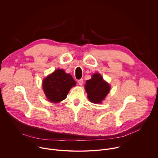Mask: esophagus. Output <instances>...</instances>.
<instances>
[{"label": "esophagus", "instance_id": "obj_1", "mask_svg": "<svg viewBox=\"0 0 158 158\" xmlns=\"http://www.w3.org/2000/svg\"><path fill=\"white\" fill-rule=\"evenodd\" d=\"M83 82H84V81H83L82 79H79V80L77 81V82H78V84H79L80 85H82L83 84Z\"/></svg>", "mask_w": 158, "mask_h": 158}]
</instances>
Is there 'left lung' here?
<instances>
[{"instance_id": "1", "label": "left lung", "mask_w": 158, "mask_h": 158, "mask_svg": "<svg viewBox=\"0 0 158 158\" xmlns=\"http://www.w3.org/2000/svg\"><path fill=\"white\" fill-rule=\"evenodd\" d=\"M85 87L89 100L94 103H101L110 91V85L98 73L86 81Z\"/></svg>"}]
</instances>
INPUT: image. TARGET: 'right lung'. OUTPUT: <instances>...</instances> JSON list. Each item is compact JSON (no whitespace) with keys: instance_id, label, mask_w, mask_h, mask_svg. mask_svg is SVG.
Returning a JSON list of instances; mask_svg holds the SVG:
<instances>
[{"instance_id":"right-lung-1","label":"right lung","mask_w":158,"mask_h":158,"mask_svg":"<svg viewBox=\"0 0 158 158\" xmlns=\"http://www.w3.org/2000/svg\"><path fill=\"white\" fill-rule=\"evenodd\" d=\"M76 84L71 75L66 74L62 69H57L44 79L42 87L48 100L57 103L65 99Z\"/></svg>"}]
</instances>
